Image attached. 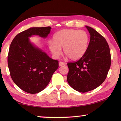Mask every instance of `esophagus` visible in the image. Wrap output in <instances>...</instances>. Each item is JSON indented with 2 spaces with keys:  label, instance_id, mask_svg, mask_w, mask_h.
<instances>
[{
  "label": "esophagus",
  "instance_id": "obj_1",
  "mask_svg": "<svg viewBox=\"0 0 121 121\" xmlns=\"http://www.w3.org/2000/svg\"><path fill=\"white\" fill-rule=\"evenodd\" d=\"M65 65V62H61V61H60V62H59V66H62V65Z\"/></svg>",
  "mask_w": 121,
  "mask_h": 121
}]
</instances>
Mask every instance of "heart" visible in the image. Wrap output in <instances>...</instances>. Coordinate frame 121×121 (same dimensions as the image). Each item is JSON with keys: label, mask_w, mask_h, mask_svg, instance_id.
Masks as SVG:
<instances>
[{"label": "heart", "mask_w": 121, "mask_h": 121, "mask_svg": "<svg viewBox=\"0 0 121 121\" xmlns=\"http://www.w3.org/2000/svg\"><path fill=\"white\" fill-rule=\"evenodd\" d=\"M53 41L48 43V48L53 56L58 58L63 52L71 60H77L85 54L89 45V36L84 30L65 29L56 32Z\"/></svg>", "instance_id": "1"}]
</instances>
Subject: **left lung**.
<instances>
[{
	"mask_svg": "<svg viewBox=\"0 0 121 121\" xmlns=\"http://www.w3.org/2000/svg\"><path fill=\"white\" fill-rule=\"evenodd\" d=\"M85 27L90 35L87 51L76 62L67 63V82L73 89L82 93L99 86L107 77L111 65L110 49L106 39L92 28Z\"/></svg>",
	"mask_w": 121,
	"mask_h": 121,
	"instance_id": "8db88e82",
	"label": "left lung"
}]
</instances>
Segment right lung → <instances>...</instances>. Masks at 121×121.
Listing matches in <instances>:
<instances>
[{
    "mask_svg": "<svg viewBox=\"0 0 121 121\" xmlns=\"http://www.w3.org/2000/svg\"><path fill=\"white\" fill-rule=\"evenodd\" d=\"M51 27H32L20 32L13 39L8 55V66L12 80L23 91L31 94L43 90L59 67L58 60L30 42L29 37L38 35L45 38Z\"/></svg>",
    "mask_w": 121,
    "mask_h": 121,
    "instance_id": "add662e5",
    "label": "right lung"
}]
</instances>
